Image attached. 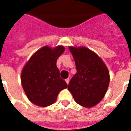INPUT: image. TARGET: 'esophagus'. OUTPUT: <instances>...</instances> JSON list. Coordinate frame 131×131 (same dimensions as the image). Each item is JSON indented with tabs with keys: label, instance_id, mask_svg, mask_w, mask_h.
I'll list each match as a JSON object with an SVG mask.
<instances>
[{
	"label": "esophagus",
	"instance_id": "1",
	"mask_svg": "<svg viewBox=\"0 0 131 131\" xmlns=\"http://www.w3.org/2000/svg\"><path fill=\"white\" fill-rule=\"evenodd\" d=\"M66 82L67 84H69V82H70V79H69V78L66 79Z\"/></svg>",
	"mask_w": 131,
	"mask_h": 131
}]
</instances>
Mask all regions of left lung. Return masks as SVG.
Returning a JSON list of instances; mask_svg holds the SVG:
<instances>
[{
  "label": "left lung",
  "instance_id": "left-lung-1",
  "mask_svg": "<svg viewBox=\"0 0 131 131\" xmlns=\"http://www.w3.org/2000/svg\"><path fill=\"white\" fill-rule=\"evenodd\" d=\"M77 72L71 79L68 90L78 104L90 108L105 96L110 82L106 66L96 53L86 47H69Z\"/></svg>",
  "mask_w": 131,
  "mask_h": 131
}]
</instances>
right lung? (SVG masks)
<instances>
[{"instance_id": "add662e5", "label": "right lung", "mask_w": 131, "mask_h": 131, "mask_svg": "<svg viewBox=\"0 0 131 131\" xmlns=\"http://www.w3.org/2000/svg\"><path fill=\"white\" fill-rule=\"evenodd\" d=\"M65 47L44 46L32 55L23 68L20 80L26 96L33 104L47 107L55 103L58 95L68 87L59 76L57 59Z\"/></svg>"}]
</instances>
